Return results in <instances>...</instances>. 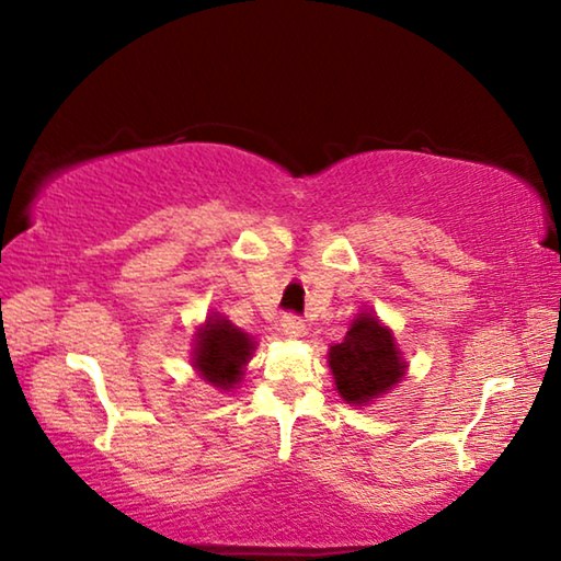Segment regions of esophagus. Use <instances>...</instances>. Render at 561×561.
Here are the masks:
<instances>
[{
  "label": "esophagus",
  "instance_id": "esophagus-1",
  "mask_svg": "<svg viewBox=\"0 0 561 561\" xmlns=\"http://www.w3.org/2000/svg\"><path fill=\"white\" fill-rule=\"evenodd\" d=\"M280 332L290 336V340H298V336L304 334V319L296 317V313H286V317L280 319Z\"/></svg>",
  "mask_w": 561,
  "mask_h": 561
}]
</instances>
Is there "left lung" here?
Segmentation results:
<instances>
[{"label":"left lung","mask_w":561,"mask_h":561,"mask_svg":"<svg viewBox=\"0 0 561 561\" xmlns=\"http://www.w3.org/2000/svg\"><path fill=\"white\" fill-rule=\"evenodd\" d=\"M334 386L347 403H370L403 378L393 334L370 313H359L340 344L329 347Z\"/></svg>","instance_id":"8db88e82"}]
</instances>
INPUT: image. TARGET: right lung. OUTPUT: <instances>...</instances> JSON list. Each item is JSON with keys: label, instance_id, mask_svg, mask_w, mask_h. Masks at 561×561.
Segmentation results:
<instances>
[{"label": "right lung", "instance_id": "add662e5", "mask_svg": "<svg viewBox=\"0 0 561 561\" xmlns=\"http://www.w3.org/2000/svg\"><path fill=\"white\" fill-rule=\"evenodd\" d=\"M255 342L250 334L240 332L227 319H209L198 332L194 359L204 380L217 388H232L242 378V367L248 363Z\"/></svg>", "mask_w": 561, "mask_h": 561}]
</instances>
